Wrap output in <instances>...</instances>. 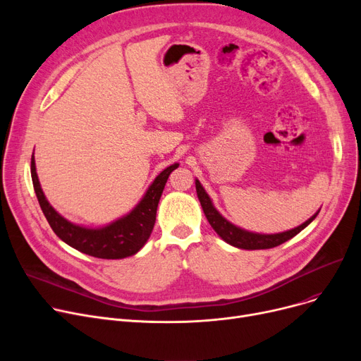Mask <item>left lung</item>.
<instances>
[{"instance_id": "obj_1", "label": "left lung", "mask_w": 361, "mask_h": 361, "mask_svg": "<svg viewBox=\"0 0 361 361\" xmlns=\"http://www.w3.org/2000/svg\"><path fill=\"white\" fill-rule=\"evenodd\" d=\"M196 192H197V197L200 200L202 209L209 221L211 226L215 230V233L228 244L234 245V247L238 249H244V250H262V249H272L276 247V245L288 241L290 238H293L294 235H297L301 230H305L306 226L317 216L319 211L310 218L307 219L305 224H301L297 228H293L290 231L286 233H279V234H257V233H250L245 231L240 226H235L234 224H231L230 221H226L216 209L211 200V197L207 196V193L204 192V188L202 187L200 181L196 180Z\"/></svg>"}]
</instances>
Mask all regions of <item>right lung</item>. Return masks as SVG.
I'll use <instances>...</instances> for the list:
<instances>
[{
  "instance_id": "right-lung-1",
  "label": "right lung",
  "mask_w": 361,
  "mask_h": 361,
  "mask_svg": "<svg viewBox=\"0 0 361 361\" xmlns=\"http://www.w3.org/2000/svg\"><path fill=\"white\" fill-rule=\"evenodd\" d=\"M176 168L178 164L165 168L130 214L101 228H86L67 221L49 204L36 174L33 154L30 161L35 193L52 231L73 249L98 259H124L136 255L143 247L154 230L158 203L166 180Z\"/></svg>"
}]
</instances>
